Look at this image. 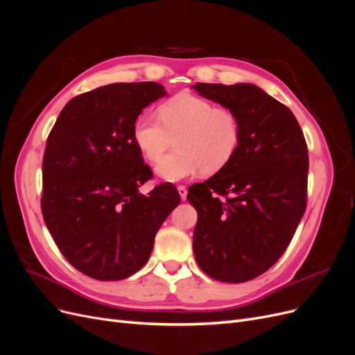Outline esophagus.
I'll return each instance as SVG.
<instances>
[{"label":"esophagus","mask_w":355,"mask_h":355,"mask_svg":"<svg viewBox=\"0 0 355 355\" xmlns=\"http://www.w3.org/2000/svg\"><path fill=\"white\" fill-rule=\"evenodd\" d=\"M178 192H179V196H180L182 201H185V200H187V194H188L187 188H185L184 185H179V187H178Z\"/></svg>","instance_id":"1"}]
</instances>
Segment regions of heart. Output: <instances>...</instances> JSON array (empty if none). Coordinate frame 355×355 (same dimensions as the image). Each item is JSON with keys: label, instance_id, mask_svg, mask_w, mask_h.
<instances>
[{"label": "heart", "instance_id": "1", "mask_svg": "<svg viewBox=\"0 0 355 355\" xmlns=\"http://www.w3.org/2000/svg\"><path fill=\"white\" fill-rule=\"evenodd\" d=\"M177 139L178 149L162 155ZM237 115L194 93H179L159 105L158 118L142 112L133 123V141L155 171L167 182L192 178L200 171L214 175L227 167L240 146Z\"/></svg>", "mask_w": 355, "mask_h": 355}]
</instances>
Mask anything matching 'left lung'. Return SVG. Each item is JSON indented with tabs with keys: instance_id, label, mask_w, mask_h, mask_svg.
I'll return each instance as SVG.
<instances>
[{
	"instance_id": "obj_1",
	"label": "left lung",
	"mask_w": 355,
	"mask_h": 355,
	"mask_svg": "<svg viewBox=\"0 0 355 355\" xmlns=\"http://www.w3.org/2000/svg\"><path fill=\"white\" fill-rule=\"evenodd\" d=\"M192 89L231 110L241 128L231 163L188 189L198 213L192 249L209 277L244 283L280 259L304 216L306 142L293 112L254 84Z\"/></svg>"
}]
</instances>
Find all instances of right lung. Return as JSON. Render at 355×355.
<instances>
[{
	"instance_id": "obj_1",
	"label": "right lung",
	"mask_w": 355,
	"mask_h": 355,
	"mask_svg": "<svg viewBox=\"0 0 355 355\" xmlns=\"http://www.w3.org/2000/svg\"><path fill=\"white\" fill-rule=\"evenodd\" d=\"M167 92L154 81L115 83L71 99L42 158V218L67 261L94 280L137 272L180 202L173 184L144 196L153 178L133 141V123Z\"/></svg>"
}]
</instances>
